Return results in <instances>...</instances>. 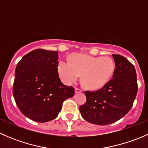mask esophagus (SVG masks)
<instances>
[{"instance_id": "34e87169", "label": "esophagus", "mask_w": 148, "mask_h": 148, "mask_svg": "<svg viewBox=\"0 0 148 148\" xmlns=\"http://www.w3.org/2000/svg\"><path fill=\"white\" fill-rule=\"evenodd\" d=\"M82 92V89H79V88H76V89H75V94L81 93Z\"/></svg>"}]
</instances>
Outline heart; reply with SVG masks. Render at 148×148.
<instances>
[{"label":"heart","mask_w":148,"mask_h":148,"mask_svg":"<svg viewBox=\"0 0 148 148\" xmlns=\"http://www.w3.org/2000/svg\"><path fill=\"white\" fill-rule=\"evenodd\" d=\"M57 69L61 79L66 84L76 82L82 74L83 84L88 89H97L110 79L114 71V64L108 56L74 53L69 56V61H60Z\"/></svg>","instance_id":"1"}]
</instances>
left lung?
I'll return each instance as SVG.
<instances>
[{"label":"left lung","instance_id":"8db88e82","mask_svg":"<svg viewBox=\"0 0 148 148\" xmlns=\"http://www.w3.org/2000/svg\"><path fill=\"white\" fill-rule=\"evenodd\" d=\"M112 57V79L99 90L85 92L86 103L79 107L82 117L95 125H109L123 117L132 108L138 92L135 66L120 55Z\"/></svg>","mask_w":148,"mask_h":148}]
</instances>
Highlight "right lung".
<instances>
[{
  "instance_id": "right-lung-1",
  "label": "right lung",
  "mask_w": 148,
  "mask_h": 148,
  "mask_svg": "<svg viewBox=\"0 0 148 148\" xmlns=\"http://www.w3.org/2000/svg\"><path fill=\"white\" fill-rule=\"evenodd\" d=\"M57 51L35 49L23 56L15 71L13 95L20 111L30 120L46 122L56 118L65 99L74 95L58 73Z\"/></svg>"
}]
</instances>
